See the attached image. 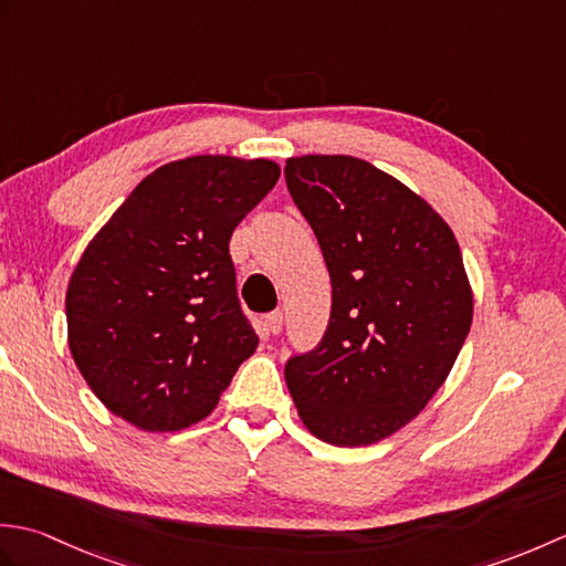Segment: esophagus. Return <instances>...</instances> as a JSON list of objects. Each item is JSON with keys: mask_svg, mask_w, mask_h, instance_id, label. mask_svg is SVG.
Listing matches in <instances>:
<instances>
[{"mask_svg": "<svg viewBox=\"0 0 566 566\" xmlns=\"http://www.w3.org/2000/svg\"><path fill=\"white\" fill-rule=\"evenodd\" d=\"M282 323H284V314L282 311H272V314L264 316V326H268L270 333H280L282 331Z\"/></svg>", "mask_w": 566, "mask_h": 566, "instance_id": "34e87169", "label": "esophagus"}]
</instances>
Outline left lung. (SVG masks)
<instances>
[{
  "label": "left lung",
  "mask_w": 566,
  "mask_h": 566,
  "mask_svg": "<svg viewBox=\"0 0 566 566\" xmlns=\"http://www.w3.org/2000/svg\"><path fill=\"white\" fill-rule=\"evenodd\" d=\"M284 177L333 284L328 328L286 359V387L323 442H379L423 411L462 350L474 306L460 245L423 199L367 160L304 155Z\"/></svg>",
  "instance_id": "8db88e82"
}]
</instances>
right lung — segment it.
Returning a JSON list of instances; mask_svg holds the SVG:
<instances>
[{
	"label": "right lung",
	"instance_id": "obj_1",
	"mask_svg": "<svg viewBox=\"0 0 566 566\" xmlns=\"http://www.w3.org/2000/svg\"><path fill=\"white\" fill-rule=\"evenodd\" d=\"M276 179L272 160L163 165L94 235L70 276L67 343L112 413L182 430L213 411L255 353L228 243Z\"/></svg>",
	"mask_w": 566,
	"mask_h": 566
}]
</instances>
